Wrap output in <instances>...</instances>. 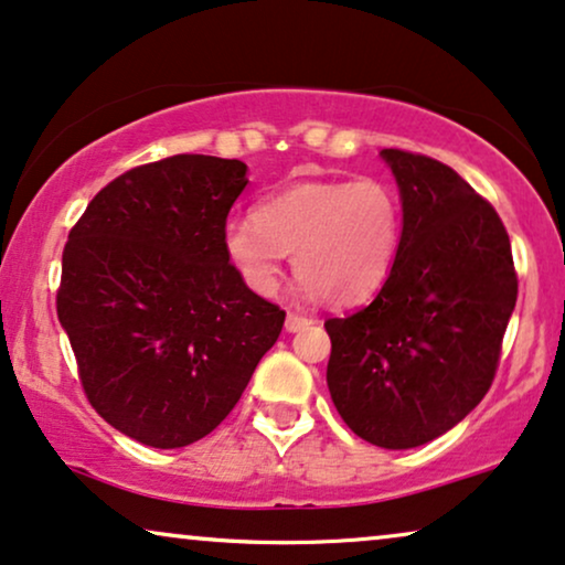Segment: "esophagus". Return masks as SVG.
I'll return each instance as SVG.
<instances>
[{
  "mask_svg": "<svg viewBox=\"0 0 565 565\" xmlns=\"http://www.w3.org/2000/svg\"><path fill=\"white\" fill-rule=\"evenodd\" d=\"M311 317H300V313H288V319H285V329H288V332H300V329L303 327H309L311 324Z\"/></svg>",
  "mask_w": 565,
  "mask_h": 565,
  "instance_id": "34e87169",
  "label": "esophagus"
}]
</instances>
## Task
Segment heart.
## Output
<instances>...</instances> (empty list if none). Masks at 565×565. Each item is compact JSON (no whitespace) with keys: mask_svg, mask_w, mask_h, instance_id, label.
<instances>
[{"mask_svg":"<svg viewBox=\"0 0 565 565\" xmlns=\"http://www.w3.org/2000/svg\"><path fill=\"white\" fill-rule=\"evenodd\" d=\"M399 241V200L379 179L296 184L256 204L254 217L233 220L223 236L228 262L254 292H275L285 254H292L298 290L334 306L376 296Z\"/></svg>","mask_w":565,"mask_h":565,"instance_id":"heart-1","label":"heart"}]
</instances>
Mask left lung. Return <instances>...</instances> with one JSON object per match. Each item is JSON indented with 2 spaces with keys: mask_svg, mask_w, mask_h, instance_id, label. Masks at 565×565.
Instances as JSON below:
<instances>
[{
  "mask_svg": "<svg viewBox=\"0 0 565 565\" xmlns=\"http://www.w3.org/2000/svg\"><path fill=\"white\" fill-rule=\"evenodd\" d=\"M402 196V241L379 296L327 319V386L355 436L381 449L428 444L493 384L519 280L493 204L454 168L381 150Z\"/></svg>",
  "mask_w": 565,
  "mask_h": 565,
  "instance_id": "8db88e82",
  "label": "left lung"
}]
</instances>
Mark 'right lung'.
<instances>
[{
	"label": "right lung",
	"instance_id": "1",
	"mask_svg": "<svg viewBox=\"0 0 565 565\" xmlns=\"http://www.w3.org/2000/svg\"><path fill=\"white\" fill-rule=\"evenodd\" d=\"M246 184L241 160L181 152L121 173L70 231L58 321L87 402L139 444L212 434L282 332L285 311L225 254Z\"/></svg>",
	"mask_w": 565,
	"mask_h": 565
}]
</instances>
